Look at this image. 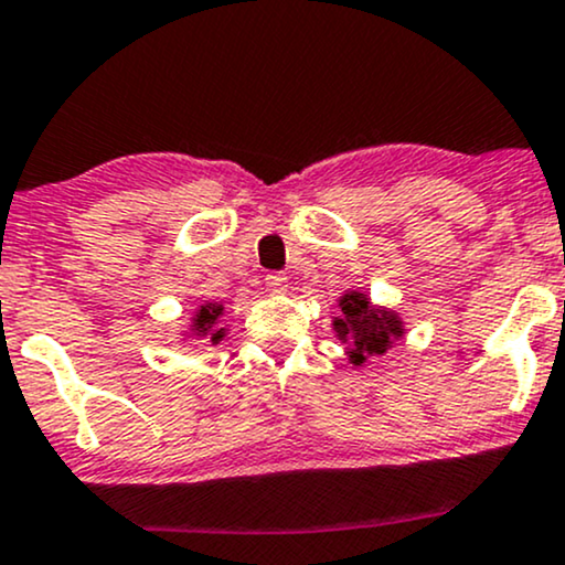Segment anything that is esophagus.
<instances>
[{"instance_id": "34e87169", "label": "esophagus", "mask_w": 565, "mask_h": 565, "mask_svg": "<svg viewBox=\"0 0 565 565\" xmlns=\"http://www.w3.org/2000/svg\"><path fill=\"white\" fill-rule=\"evenodd\" d=\"M266 290H269V294H285V290H288V277L282 275V271H271V275H266Z\"/></svg>"}]
</instances>
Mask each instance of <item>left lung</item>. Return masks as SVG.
Segmentation results:
<instances>
[{
    "label": "left lung",
    "instance_id": "obj_1",
    "mask_svg": "<svg viewBox=\"0 0 565 565\" xmlns=\"http://www.w3.org/2000/svg\"><path fill=\"white\" fill-rule=\"evenodd\" d=\"M335 309L339 312L331 317L333 335L344 344L347 363L352 367H365L373 360H382L405 335L401 312L376 303L365 290L347 288L335 299Z\"/></svg>",
    "mask_w": 565,
    "mask_h": 565
}]
</instances>
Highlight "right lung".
<instances>
[{"label": "right lung", "mask_w": 565, "mask_h": 565, "mask_svg": "<svg viewBox=\"0 0 565 565\" xmlns=\"http://www.w3.org/2000/svg\"><path fill=\"white\" fill-rule=\"evenodd\" d=\"M224 301H202L189 315L186 326L179 331L183 344H221L230 335V322H224Z\"/></svg>", "instance_id": "add662e5"}]
</instances>
